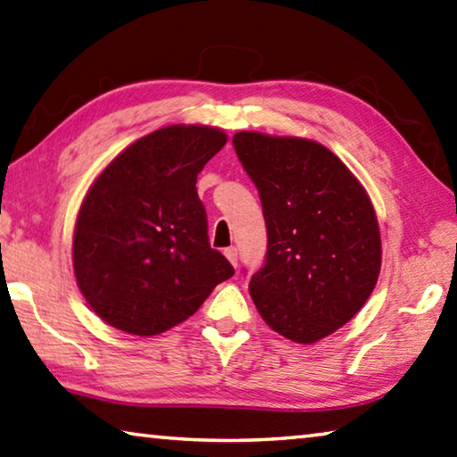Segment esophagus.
Instances as JSON below:
<instances>
[{
	"label": "esophagus",
	"instance_id": "obj_1",
	"mask_svg": "<svg viewBox=\"0 0 457 457\" xmlns=\"http://www.w3.org/2000/svg\"><path fill=\"white\" fill-rule=\"evenodd\" d=\"M225 256L228 258V262H230L232 266H237V264H238V253H237V248H235V246H228V248H225Z\"/></svg>",
	"mask_w": 457,
	"mask_h": 457
}]
</instances>
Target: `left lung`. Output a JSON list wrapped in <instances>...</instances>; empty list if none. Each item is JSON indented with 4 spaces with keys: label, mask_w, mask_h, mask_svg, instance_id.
<instances>
[{
    "label": "left lung",
    "mask_w": 457,
    "mask_h": 457,
    "mask_svg": "<svg viewBox=\"0 0 457 457\" xmlns=\"http://www.w3.org/2000/svg\"><path fill=\"white\" fill-rule=\"evenodd\" d=\"M232 145L261 195L269 232L264 266L248 284L253 303L274 332L314 344L360 312L380 277L374 204L320 143L238 131Z\"/></svg>",
    "instance_id": "8db88e82"
}]
</instances>
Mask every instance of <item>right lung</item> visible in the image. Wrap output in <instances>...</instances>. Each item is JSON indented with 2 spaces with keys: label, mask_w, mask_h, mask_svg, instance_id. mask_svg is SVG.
<instances>
[{
  "label": "right lung",
  "mask_w": 457,
  "mask_h": 457,
  "mask_svg": "<svg viewBox=\"0 0 457 457\" xmlns=\"http://www.w3.org/2000/svg\"><path fill=\"white\" fill-rule=\"evenodd\" d=\"M227 139L219 127L167 125L129 145L93 180L75 220L73 272L109 326L165 332L235 274L209 245L195 187Z\"/></svg>",
  "instance_id": "add662e5"
}]
</instances>
